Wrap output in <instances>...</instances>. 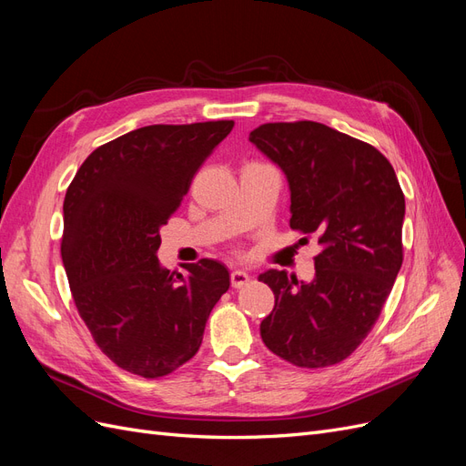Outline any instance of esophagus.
<instances>
[{
	"label": "esophagus",
	"mask_w": 466,
	"mask_h": 466,
	"mask_svg": "<svg viewBox=\"0 0 466 466\" xmlns=\"http://www.w3.org/2000/svg\"><path fill=\"white\" fill-rule=\"evenodd\" d=\"M250 276L245 272V270H233L231 272V286L233 288H243L248 284Z\"/></svg>",
	"instance_id": "obj_1"
}]
</instances>
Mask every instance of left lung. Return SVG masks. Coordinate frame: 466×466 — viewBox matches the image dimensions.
<instances>
[{
  "label": "left lung",
  "instance_id": "left-lung-1",
  "mask_svg": "<svg viewBox=\"0 0 466 466\" xmlns=\"http://www.w3.org/2000/svg\"><path fill=\"white\" fill-rule=\"evenodd\" d=\"M248 142L286 175L289 228L320 245L311 281L258 276L276 298L262 342L299 368L340 363L373 329L402 266L399 178L373 146L311 120L262 124Z\"/></svg>",
  "mask_w": 466,
  "mask_h": 466
}]
</instances>
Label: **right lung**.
<instances>
[{"mask_svg": "<svg viewBox=\"0 0 466 466\" xmlns=\"http://www.w3.org/2000/svg\"><path fill=\"white\" fill-rule=\"evenodd\" d=\"M233 120L132 130L83 161L64 200L62 262L81 319L118 368L147 379L187 363L231 279L202 258L187 274L157 258L161 228Z\"/></svg>", "mask_w": 466, "mask_h": 466, "instance_id": "obj_1", "label": "right lung"}]
</instances>
